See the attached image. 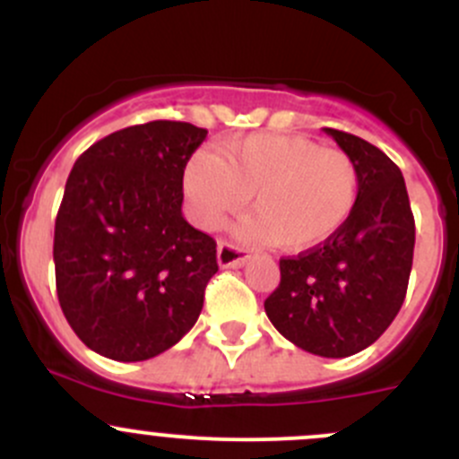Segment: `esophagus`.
<instances>
[{
    "instance_id": "esophagus-1",
    "label": "esophagus",
    "mask_w": 459,
    "mask_h": 459,
    "mask_svg": "<svg viewBox=\"0 0 459 459\" xmlns=\"http://www.w3.org/2000/svg\"><path fill=\"white\" fill-rule=\"evenodd\" d=\"M248 257H251L248 248L235 247V244L229 242H220V247H217V262H220L221 268L244 266L248 262Z\"/></svg>"
}]
</instances>
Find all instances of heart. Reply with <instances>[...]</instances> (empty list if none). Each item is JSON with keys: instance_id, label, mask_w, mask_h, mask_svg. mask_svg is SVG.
<instances>
[{"instance_id": "b5f03b06", "label": "heart", "mask_w": 459, "mask_h": 459, "mask_svg": "<svg viewBox=\"0 0 459 459\" xmlns=\"http://www.w3.org/2000/svg\"><path fill=\"white\" fill-rule=\"evenodd\" d=\"M188 217L217 229L251 197L244 239L308 251L331 239L358 206L359 170L337 148L293 135H251L197 152L182 178Z\"/></svg>"}]
</instances>
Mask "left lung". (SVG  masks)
Segmentation results:
<instances>
[{
	"label": "left lung",
	"instance_id": "obj_1",
	"mask_svg": "<svg viewBox=\"0 0 459 459\" xmlns=\"http://www.w3.org/2000/svg\"><path fill=\"white\" fill-rule=\"evenodd\" d=\"M324 133L358 164V206L331 239L280 259V286L264 308L302 351L349 358L371 346L400 313L413 266L415 220L391 157L351 133Z\"/></svg>",
	"mask_w": 459,
	"mask_h": 459
}]
</instances>
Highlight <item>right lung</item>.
I'll return each mask as SVG.
<instances>
[{
	"label": "right lung",
	"instance_id": "right-lung-1",
	"mask_svg": "<svg viewBox=\"0 0 459 459\" xmlns=\"http://www.w3.org/2000/svg\"><path fill=\"white\" fill-rule=\"evenodd\" d=\"M188 122L137 124L80 155L55 220L64 316L95 353L142 362L178 344L217 273V244L182 215V178L206 140Z\"/></svg>",
	"mask_w": 459,
	"mask_h": 459
}]
</instances>
